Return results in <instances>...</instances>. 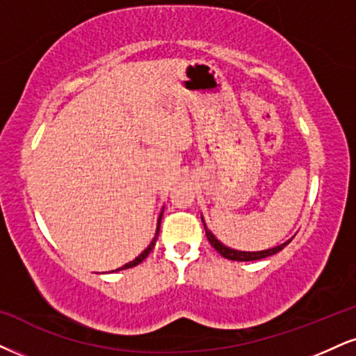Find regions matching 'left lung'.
I'll return each mask as SVG.
<instances>
[{
  "label": "left lung",
  "mask_w": 356,
  "mask_h": 356,
  "mask_svg": "<svg viewBox=\"0 0 356 356\" xmlns=\"http://www.w3.org/2000/svg\"><path fill=\"white\" fill-rule=\"evenodd\" d=\"M201 221H203L204 225V231H206V236H208V241L211 243V245L216 251L221 254L222 257L229 259V261H241V262H248V261H259V259H264V257H269V256H274V254H277L279 251H282V249L291 243L292 239L285 241V243L275 245V248H270V249H264V251H238V249H232V248H227L226 244H222L221 241H219L216 236L213 234L211 229H209L208 226H206L204 222V218L201 216Z\"/></svg>",
  "instance_id": "1"
}]
</instances>
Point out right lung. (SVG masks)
<instances>
[{"label": "right lung", "instance_id": "add662e5", "mask_svg": "<svg viewBox=\"0 0 356 356\" xmlns=\"http://www.w3.org/2000/svg\"><path fill=\"white\" fill-rule=\"evenodd\" d=\"M161 216H163V211L160 213V216H158V221H156V231H155V238L152 239V243L148 244V248L145 249V251L140 254V256H137L134 259V261H130V262H127L125 266H122V267H118V269H115V270H112V272H117V270H124V269H130V267H135V266H138L140 262L143 261V259H147V256L148 254H150V251L153 248H155V243H156V239H158V232H160V222H161Z\"/></svg>", "mask_w": 356, "mask_h": 356}]
</instances>
